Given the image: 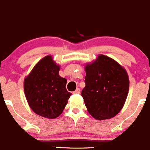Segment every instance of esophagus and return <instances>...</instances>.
Listing matches in <instances>:
<instances>
[{"mask_svg":"<svg viewBox=\"0 0 150 150\" xmlns=\"http://www.w3.org/2000/svg\"><path fill=\"white\" fill-rule=\"evenodd\" d=\"M74 94H80V89H79V88H77L76 89V91H74Z\"/></svg>","mask_w":150,"mask_h":150,"instance_id":"1","label":"esophagus"}]
</instances>
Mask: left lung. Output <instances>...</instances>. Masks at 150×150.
I'll use <instances>...</instances> for the list:
<instances>
[{
  "label": "left lung",
  "instance_id": "left-lung-1",
  "mask_svg": "<svg viewBox=\"0 0 150 150\" xmlns=\"http://www.w3.org/2000/svg\"><path fill=\"white\" fill-rule=\"evenodd\" d=\"M86 87L82 91L86 108L97 120L114 117L123 108L129 81L126 70L116 61L100 55L86 66Z\"/></svg>",
  "mask_w": 150,
  "mask_h": 150
}]
</instances>
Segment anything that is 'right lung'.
Masks as SVG:
<instances>
[{
	"instance_id": "1",
	"label": "right lung",
	"mask_w": 150,
	"mask_h": 150,
	"mask_svg": "<svg viewBox=\"0 0 150 150\" xmlns=\"http://www.w3.org/2000/svg\"><path fill=\"white\" fill-rule=\"evenodd\" d=\"M59 71V66L47 56L24 79V93L31 109L49 119L61 115L71 95L65 88L67 79L61 77Z\"/></svg>"
}]
</instances>
